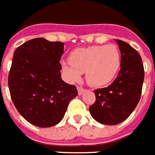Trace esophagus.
<instances>
[{
  "label": "esophagus",
  "instance_id": "1",
  "mask_svg": "<svg viewBox=\"0 0 155 155\" xmlns=\"http://www.w3.org/2000/svg\"><path fill=\"white\" fill-rule=\"evenodd\" d=\"M77 90H78V93H79V95H81L82 93L84 92V91H86L83 87H81V86H78L77 87Z\"/></svg>",
  "mask_w": 155,
  "mask_h": 155
}]
</instances>
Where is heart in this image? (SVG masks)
Wrapping results in <instances>:
<instances>
[{"label": "heart", "mask_w": 155, "mask_h": 155, "mask_svg": "<svg viewBox=\"0 0 155 155\" xmlns=\"http://www.w3.org/2000/svg\"><path fill=\"white\" fill-rule=\"evenodd\" d=\"M63 69L70 81H77L86 72L91 86H103L112 81L120 66V54L115 45L92 46L74 51Z\"/></svg>", "instance_id": "1"}]
</instances>
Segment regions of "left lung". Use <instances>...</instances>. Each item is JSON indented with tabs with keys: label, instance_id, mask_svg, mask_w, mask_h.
Returning <instances> with one entry per match:
<instances>
[{
	"label": "left lung",
	"instance_id": "left-lung-1",
	"mask_svg": "<svg viewBox=\"0 0 155 155\" xmlns=\"http://www.w3.org/2000/svg\"><path fill=\"white\" fill-rule=\"evenodd\" d=\"M120 51V69L108 87L94 91L96 101L89 108L92 118L113 126L126 120L139 102L144 80L141 56L126 42L115 40Z\"/></svg>",
	"mask_w": 155,
	"mask_h": 155
}]
</instances>
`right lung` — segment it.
Segmentation results:
<instances>
[{
    "instance_id": "1",
    "label": "right lung",
    "mask_w": 155,
    "mask_h": 155,
    "mask_svg": "<svg viewBox=\"0 0 155 155\" xmlns=\"http://www.w3.org/2000/svg\"><path fill=\"white\" fill-rule=\"evenodd\" d=\"M64 43L44 38L28 41L14 51L8 87L18 113L32 125L51 127L64 118L76 87L62 80Z\"/></svg>"
}]
</instances>
